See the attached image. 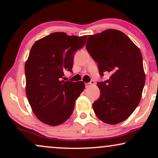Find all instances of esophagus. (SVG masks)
I'll list each match as a JSON object with an SVG mask.
<instances>
[{
    "label": "esophagus",
    "instance_id": "esophagus-1",
    "mask_svg": "<svg viewBox=\"0 0 158 158\" xmlns=\"http://www.w3.org/2000/svg\"><path fill=\"white\" fill-rule=\"evenodd\" d=\"M95 84V82L93 81H91L90 82H89V83H85V88H88V87H89L90 85H93Z\"/></svg>",
    "mask_w": 158,
    "mask_h": 158
}]
</instances>
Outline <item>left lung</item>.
<instances>
[{
    "mask_svg": "<svg viewBox=\"0 0 158 158\" xmlns=\"http://www.w3.org/2000/svg\"><path fill=\"white\" fill-rule=\"evenodd\" d=\"M86 49L98 63L100 75H111L98 83L100 97L93 104L95 115L107 124L124 121L139 104L145 84L139 49L123 32L107 29L89 35Z\"/></svg>",
    "mask_w": 158,
    "mask_h": 158,
    "instance_id": "8db88e82",
    "label": "left lung"
}]
</instances>
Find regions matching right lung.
<instances>
[{"mask_svg": "<svg viewBox=\"0 0 158 158\" xmlns=\"http://www.w3.org/2000/svg\"><path fill=\"white\" fill-rule=\"evenodd\" d=\"M86 39V35L56 32L31 47L25 63L26 93L33 113L43 123L57 126L73 114L85 84L62 79L65 70L72 72L74 52L84 46Z\"/></svg>", "mask_w": 158, "mask_h": 158, "instance_id": "1", "label": "right lung"}]
</instances>
